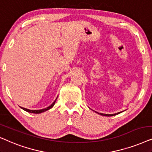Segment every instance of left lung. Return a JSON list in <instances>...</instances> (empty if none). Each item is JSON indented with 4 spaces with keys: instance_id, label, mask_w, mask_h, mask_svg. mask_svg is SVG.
<instances>
[{
    "instance_id": "8db88e82",
    "label": "left lung",
    "mask_w": 152,
    "mask_h": 152,
    "mask_svg": "<svg viewBox=\"0 0 152 152\" xmlns=\"http://www.w3.org/2000/svg\"><path fill=\"white\" fill-rule=\"evenodd\" d=\"M95 113H96V112H95ZM122 112H119V113H115V114H103V113H98L99 115H102V116H107V117H110V116H114V115H118V114H120V113H121Z\"/></svg>"
}]
</instances>
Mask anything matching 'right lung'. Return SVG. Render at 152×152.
<instances>
[{"instance_id":"right-lung-1","label":"right lung","mask_w":152,"mask_h":152,"mask_svg":"<svg viewBox=\"0 0 152 152\" xmlns=\"http://www.w3.org/2000/svg\"><path fill=\"white\" fill-rule=\"evenodd\" d=\"M58 98V97H57ZM57 98L56 99V100L54 101L53 103L50 105V106H49L48 107H47V108H44V109H41V110H29V109H27V108H23V107H20L21 109H23V110H24L25 111H26V112H28V113H35V114H39V113H44L45 112V111L49 110V109H50L51 108H53V107L54 105H55L56 104V99H57Z\"/></svg>"}]
</instances>
